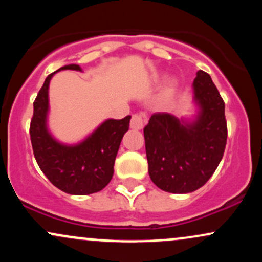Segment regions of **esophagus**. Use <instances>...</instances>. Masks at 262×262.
I'll return each instance as SVG.
<instances>
[{
  "instance_id": "obj_1",
  "label": "esophagus",
  "mask_w": 262,
  "mask_h": 262,
  "mask_svg": "<svg viewBox=\"0 0 262 262\" xmlns=\"http://www.w3.org/2000/svg\"><path fill=\"white\" fill-rule=\"evenodd\" d=\"M144 124H145V114L143 113H135L132 116L130 121V128L135 129V130H139L143 129Z\"/></svg>"
}]
</instances>
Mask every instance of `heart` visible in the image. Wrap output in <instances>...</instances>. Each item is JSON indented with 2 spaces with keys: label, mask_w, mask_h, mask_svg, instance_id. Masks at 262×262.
Returning <instances> with one entry per match:
<instances>
[{
  "label": "heart",
  "mask_w": 262,
  "mask_h": 262,
  "mask_svg": "<svg viewBox=\"0 0 262 262\" xmlns=\"http://www.w3.org/2000/svg\"><path fill=\"white\" fill-rule=\"evenodd\" d=\"M175 86H176L175 81L170 80L169 82L166 83V86H165L164 91H162V96H164V97H170V96L173 93V91H175Z\"/></svg>",
  "instance_id": "obj_1"
}]
</instances>
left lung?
Instances as JSON below:
<instances>
[{"label": "left lung", "instance_id": "8db88e82", "mask_svg": "<svg viewBox=\"0 0 262 262\" xmlns=\"http://www.w3.org/2000/svg\"><path fill=\"white\" fill-rule=\"evenodd\" d=\"M198 113L193 121L159 112L144 128L149 176L162 191L189 193L217 170L227 144L224 101L207 73L193 81Z\"/></svg>", "mask_w": 262, "mask_h": 262}]
</instances>
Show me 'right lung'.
<instances>
[{
    "label": "right lung",
    "mask_w": 262,
    "mask_h": 262,
    "mask_svg": "<svg viewBox=\"0 0 262 262\" xmlns=\"http://www.w3.org/2000/svg\"><path fill=\"white\" fill-rule=\"evenodd\" d=\"M61 70L81 71L76 64L66 65ZM50 74L38 92L31 121V141L39 167L55 187L69 194L85 196L101 191L113 176V166L123 135L129 129L130 116L123 119H107L91 135L79 144L59 143L49 133L47 125L49 112Z\"/></svg>",
    "instance_id": "obj_1"
}]
</instances>
